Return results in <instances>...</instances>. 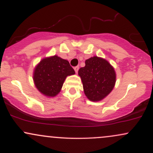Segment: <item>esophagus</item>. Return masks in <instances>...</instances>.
<instances>
[{"instance_id": "obj_1", "label": "esophagus", "mask_w": 153, "mask_h": 153, "mask_svg": "<svg viewBox=\"0 0 153 153\" xmlns=\"http://www.w3.org/2000/svg\"><path fill=\"white\" fill-rule=\"evenodd\" d=\"M74 70H75V73H78V70H79V67H78V66H76V67H75V68H74Z\"/></svg>"}]
</instances>
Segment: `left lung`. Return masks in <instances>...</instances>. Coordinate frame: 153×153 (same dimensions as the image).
Returning <instances> with one entry per match:
<instances>
[{"label": "left lung", "mask_w": 153, "mask_h": 153, "mask_svg": "<svg viewBox=\"0 0 153 153\" xmlns=\"http://www.w3.org/2000/svg\"><path fill=\"white\" fill-rule=\"evenodd\" d=\"M85 63V67L78 71L84 93L90 101H99L113 90L115 71L108 61L96 56L86 59Z\"/></svg>", "instance_id": "left-lung-1"}]
</instances>
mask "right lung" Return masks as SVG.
Returning <instances> with one entry per match:
<instances>
[{
    "mask_svg": "<svg viewBox=\"0 0 153 153\" xmlns=\"http://www.w3.org/2000/svg\"><path fill=\"white\" fill-rule=\"evenodd\" d=\"M75 73L68 60L54 55L40 61L35 68L33 79L41 94L54 97L61 91L67 76Z\"/></svg>",
    "mask_w": 153,
    "mask_h": 153,
    "instance_id": "obj_1",
    "label": "right lung"
}]
</instances>
